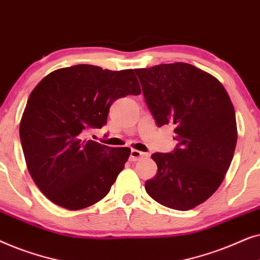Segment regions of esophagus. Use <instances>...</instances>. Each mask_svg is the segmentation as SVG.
<instances>
[{
    "instance_id": "esophagus-1",
    "label": "esophagus",
    "mask_w": 260,
    "mask_h": 260,
    "mask_svg": "<svg viewBox=\"0 0 260 260\" xmlns=\"http://www.w3.org/2000/svg\"><path fill=\"white\" fill-rule=\"evenodd\" d=\"M147 156V154L145 152H142L140 150H135V149H131L130 151V161H138V159L142 158V157H145Z\"/></svg>"
}]
</instances>
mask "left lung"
I'll list each match as a JSON object with an SVG mask.
<instances>
[{"label":"left lung","mask_w":260,"mask_h":260,"mask_svg":"<svg viewBox=\"0 0 260 260\" xmlns=\"http://www.w3.org/2000/svg\"><path fill=\"white\" fill-rule=\"evenodd\" d=\"M156 125L174 126L170 152L151 155L157 174L145 190L166 207L188 211L221 184L237 144L236 112L218 79L184 62L135 70Z\"/></svg>","instance_id":"1"}]
</instances>
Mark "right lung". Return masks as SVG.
<instances>
[{
	"label": "right lung",
	"instance_id": "add662e5",
	"mask_svg": "<svg viewBox=\"0 0 260 260\" xmlns=\"http://www.w3.org/2000/svg\"><path fill=\"white\" fill-rule=\"evenodd\" d=\"M140 93L133 70L93 65L59 69L35 86L21 119L20 140L30 176L49 200L77 211L109 193L130 149L103 145L86 134L105 125L116 99Z\"/></svg>",
	"mask_w": 260,
	"mask_h": 260
}]
</instances>
